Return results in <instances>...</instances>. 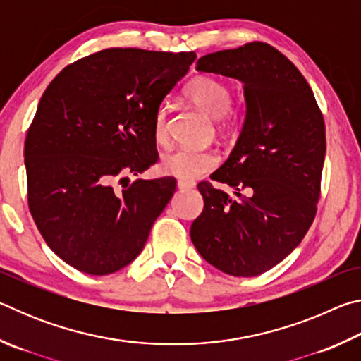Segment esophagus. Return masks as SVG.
I'll return each mask as SVG.
<instances>
[{
	"label": "esophagus",
	"instance_id": "esophagus-1",
	"mask_svg": "<svg viewBox=\"0 0 361 361\" xmlns=\"http://www.w3.org/2000/svg\"><path fill=\"white\" fill-rule=\"evenodd\" d=\"M195 186V181L188 180V178H180L178 180V188L180 189H191Z\"/></svg>",
	"mask_w": 361,
	"mask_h": 361
}]
</instances>
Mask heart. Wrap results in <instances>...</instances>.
Instances as JSON below:
<instances>
[{
    "label": "heart",
    "mask_w": 361,
    "mask_h": 361,
    "mask_svg": "<svg viewBox=\"0 0 361 361\" xmlns=\"http://www.w3.org/2000/svg\"><path fill=\"white\" fill-rule=\"evenodd\" d=\"M185 95L191 100L200 111L212 119H218L226 124L232 119L231 89L219 79L210 76H197L186 85ZM154 140L157 145L166 146L169 143L167 129V109L159 108L154 116V127H152ZM219 159L212 149H194L178 148L162 157V172L176 178H197L212 172L218 166Z\"/></svg>",
    "instance_id": "b5f03b06"
}]
</instances>
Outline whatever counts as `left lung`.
Returning <instances> with one entry per match:
<instances>
[{"instance_id": "left-lung-1", "label": "left lung", "mask_w": 361, "mask_h": 361, "mask_svg": "<svg viewBox=\"0 0 361 361\" xmlns=\"http://www.w3.org/2000/svg\"><path fill=\"white\" fill-rule=\"evenodd\" d=\"M195 70L239 79L247 111L228 161L210 176L235 197L200 181L204 210L191 226V240L221 272L259 276L285 259L314 221L325 122L301 71L266 42L209 54Z\"/></svg>"}]
</instances>
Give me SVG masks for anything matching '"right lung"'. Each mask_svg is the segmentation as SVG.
<instances>
[{"label": "right lung", "instance_id": "right-lung-1", "mask_svg": "<svg viewBox=\"0 0 361 361\" xmlns=\"http://www.w3.org/2000/svg\"><path fill=\"white\" fill-rule=\"evenodd\" d=\"M195 57L111 47L65 66L47 85L25 138L28 207L66 264L108 276L142 253L176 181L114 185L157 162L154 116Z\"/></svg>", "mask_w": 361, "mask_h": 361}]
</instances>
